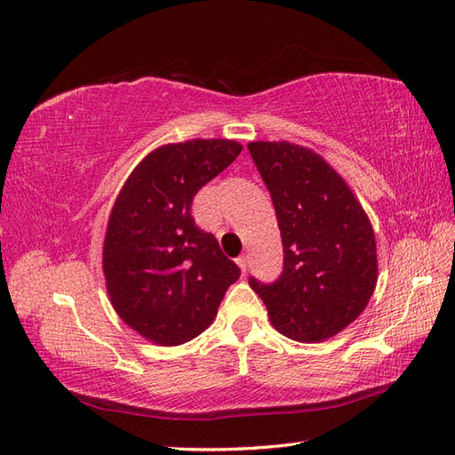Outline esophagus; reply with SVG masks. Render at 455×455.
Returning <instances> with one entry per match:
<instances>
[{"mask_svg": "<svg viewBox=\"0 0 455 455\" xmlns=\"http://www.w3.org/2000/svg\"><path fill=\"white\" fill-rule=\"evenodd\" d=\"M237 265H239L241 272H243V275H247V265H249V260H247V255H241V257L237 259Z\"/></svg>", "mask_w": 455, "mask_h": 455, "instance_id": "esophagus-1", "label": "esophagus"}]
</instances>
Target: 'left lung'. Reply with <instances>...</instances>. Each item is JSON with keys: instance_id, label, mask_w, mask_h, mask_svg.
Instances as JSON below:
<instances>
[{"instance_id": "8db88e82", "label": "left lung", "mask_w": 455, "mask_h": 455, "mask_svg": "<svg viewBox=\"0 0 455 455\" xmlns=\"http://www.w3.org/2000/svg\"><path fill=\"white\" fill-rule=\"evenodd\" d=\"M249 154L270 193L284 247L272 284L251 276L272 327L298 342L335 337L376 290V237L364 208L315 151L290 142H251Z\"/></svg>"}]
</instances>
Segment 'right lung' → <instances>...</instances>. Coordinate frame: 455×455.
Returning a JSON list of instances; mask_svg holds the SVG:
<instances>
[{"mask_svg": "<svg viewBox=\"0 0 455 455\" xmlns=\"http://www.w3.org/2000/svg\"><path fill=\"white\" fill-rule=\"evenodd\" d=\"M241 149L234 140L200 138L161 146L132 171L110 212L103 245L110 304L156 345L198 337L241 275L190 216L195 195Z\"/></svg>", "mask_w": 455, "mask_h": 455, "instance_id": "obj_1", "label": "right lung"}]
</instances>
